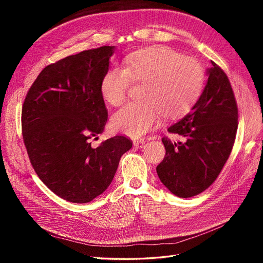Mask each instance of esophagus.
Here are the masks:
<instances>
[{"label":"esophagus","instance_id":"obj_1","mask_svg":"<svg viewBox=\"0 0 263 263\" xmlns=\"http://www.w3.org/2000/svg\"><path fill=\"white\" fill-rule=\"evenodd\" d=\"M144 143H146V141L142 140V139H138V140L133 141V146L136 148H142L144 146Z\"/></svg>","mask_w":263,"mask_h":263}]
</instances>
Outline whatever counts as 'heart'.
I'll use <instances>...</instances> for the list:
<instances>
[{"mask_svg":"<svg viewBox=\"0 0 263 263\" xmlns=\"http://www.w3.org/2000/svg\"><path fill=\"white\" fill-rule=\"evenodd\" d=\"M131 81L142 82L141 103H128L111 117L116 131L139 138L157 124L163 114L180 117L193 107L203 89L204 74L193 59L183 58L168 47H150L123 60V68H111L100 82L108 104L119 106L126 98Z\"/></svg>","mask_w":263,"mask_h":263,"instance_id":"obj_1","label":"heart"}]
</instances>
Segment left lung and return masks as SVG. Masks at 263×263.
Returning <instances> with one entry per match:
<instances>
[{"instance_id":"obj_1","label":"left lung","mask_w":263,"mask_h":263,"mask_svg":"<svg viewBox=\"0 0 263 263\" xmlns=\"http://www.w3.org/2000/svg\"><path fill=\"white\" fill-rule=\"evenodd\" d=\"M198 102L182 119L168 127L182 142L161 139L166 149L157 166L161 183L178 198H191L215 182L230 157L235 141L238 111L225 72L216 63Z\"/></svg>"}]
</instances>
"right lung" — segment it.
<instances>
[{"label":"right lung","mask_w":263,"mask_h":263,"mask_svg":"<svg viewBox=\"0 0 263 263\" xmlns=\"http://www.w3.org/2000/svg\"><path fill=\"white\" fill-rule=\"evenodd\" d=\"M115 48L88 49L47 65L22 106V137L33 170L52 192L73 203L102 194L132 147L122 136L96 148L90 142L107 122L100 82Z\"/></svg>","instance_id":"add662e5"}]
</instances>
